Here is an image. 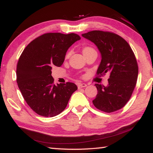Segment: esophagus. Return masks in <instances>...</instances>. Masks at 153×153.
<instances>
[{"instance_id":"esophagus-1","label":"esophagus","mask_w":153,"mask_h":153,"mask_svg":"<svg viewBox=\"0 0 153 153\" xmlns=\"http://www.w3.org/2000/svg\"><path fill=\"white\" fill-rule=\"evenodd\" d=\"M87 86V84H84V83H79V84H77V87H78V88H84V87H86Z\"/></svg>"}]
</instances>
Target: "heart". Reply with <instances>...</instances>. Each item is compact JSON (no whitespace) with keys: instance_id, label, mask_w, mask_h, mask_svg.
Instances as JSON below:
<instances>
[{"instance_id":"heart-1","label":"heart","mask_w":153,"mask_h":153,"mask_svg":"<svg viewBox=\"0 0 153 153\" xmlns=\"http://www.w3.org/2000/svg\"><path fill=\"white\" fill-rule=\"evenodd\" d=\"M84 49H85V48H84Z\"/></svg>"}]
</instances>
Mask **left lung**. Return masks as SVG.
Wrapping results in <instances>:
<instances>
[{
	"instance_id": "1",
	"label": "left lung",
	"mask_w": 153,
	"mask_h": 153,
	"mask_svg": "<svg viewBox=\"0 0 153 153\" xmlns=\"http://www.w3.org/2000/svg\"><path fill=\"white\" fill-rule=\"evenodd\" d=\"M82 36L94 43L101 55L97 74H109L107 86L95 84L98 93L93 104L106 113L120 110L130 98L138 78L132 50L123 38L113 33L94 30Z\"/></svg>"
}]
</instances>
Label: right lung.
<instances>
[{
	"label": "right lung",
	"mask_w": 153,
	"mask_h": 153,
	"mask_svg": "<svg viewBox=\"0 0 153 153\" xmlns=\"http://www.w3.org/2000/svg\"><path fill=\"white\" fill-rule=\"evenodd\" d=\"M80 39L74 33H45L32 41L21 55L16 71L18 87L27 104L38 115H59L77 89L72 82L54 84L51 70L63 63L68 48Z\"/></svg>",
	"instance_id": "right-lung-1"
}]
</instances>
